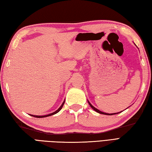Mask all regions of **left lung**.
<instances>
[{
  "mask_svg": "<svg viewBox=\"0 0 152 152\" xmlns=\"http://www.w3.org/2000/svg\"><path fill=\"white\" fill-rule=\"evenodd\" d=\"M88 101V103H89V104L90 105V106H91V107L95 111V112H98V113H99V114H104V115H114V114H119V113H121V112H118V113H113V114H108V113H105V112H101V111H100L99 110H98L97 108H95L94 106H93L91 103H90V102L89 101Z\"/></svg>",
  "mask_w": 152,
  "mask_h": 152,
  "instance_id": "left-lung-1",
  "label": "left lung"
}]
</instances>
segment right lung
I'll list each match as a JSON object with an SVG mask.
<instances>
[{
  "instance_id": "obj_1",
  "label": "right lung",
  "mask_w": 152,
  "mask_h": 152,
  "mask_svg": "<svg viewBox=\"0 0 152 152\" xmlns=\"http://www.w3.org/2000/svg\"><path fill=\"white\" fill-rule=\"evenodd\" d=\"M64 102H65V99L64 100L63 102L62 103V104L61 105L60 107H59V108H58L56 111H55V112H53V113H51V114H48V115H31V114H30V115L33 116V117H35V118H46V117H48V116H51V115H54V114H57V113H58V112H59L61 110V108H63V106L64 105Z\"/></svg>"
}]
</instances>
